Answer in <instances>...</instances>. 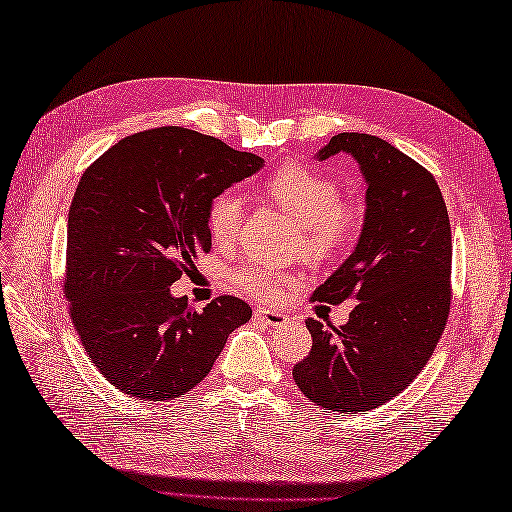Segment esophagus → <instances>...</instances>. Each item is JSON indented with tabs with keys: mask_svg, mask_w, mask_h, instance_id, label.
<instances>
[{
	"mask_svg": "<svg viewBox=\"0 0 512 512\" xmlns=\"http://www.w3.org/2000/svg\"><path fill=\"white\" fill-rule=\"evenodd\" d=\"M255 319L264 325H270V328H279V325H284L288 321V317L284 312H277V310H257L255 312Z\"/></svg>",
	"mask_w": 512,
	"mask_h": 512,
	"instance_id": "obj_1",
	"label": "esophagus"
}]
</instances>
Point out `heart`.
I'll list each match as a JSON object with an SVG mask.
<instances>
[{"label": "heart", "instance_id": "1", "mask_svg": "<svg viewBox=\"0 0 512 512\" xmlns=\"http://www.w3.org/2000/svg\"><path fill=\"white\" fill-rule=\"evenodd\" d=\"M264 191L281 211L301 226V246L308 257H323L339 248L352 235L358 211L352 202L341 200L339 184L308 165H286L264 184ZM242 200L231 191L217 193L206 211V226L217 246H228L242 222ZM288 275L262 266H248L237 273V284L248 295L270 299L279 286L290 284Z\"/></svg>", "mask_w": 512, "mask_h": 512}]
</instances>
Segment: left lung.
I'll use <instances>...</instances> for the list:
<instances>
[{
    "mask_svg": "<svg viewBox=\"0 0 512 512\" xmlns=\"http://www.w3.org/2000/svg\"><path fill=\"white\" fill-rule=\"evenodd\" d=\"M358 162L365 220L352 255L314 290V301L354 297L334 332L308 319L312 350L292 369L301 394L328 411H369L407 389L427 365L451 306V224L436 178L387 140L343 132L317 160Z\"/></svg>",
    "mask_w": 512,
    "mask_h": 512,
    "instance_id": "obj_1",
    "label": "left lung"
}]
</instances>
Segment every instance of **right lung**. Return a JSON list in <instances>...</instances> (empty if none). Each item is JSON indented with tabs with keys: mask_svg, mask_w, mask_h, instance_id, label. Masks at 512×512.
Segmentation results:
<instances>
[{
	"mask_svg": "<svg viewBox=\"0 0 512 512\" xmlns=\"http://www.w3.org/2000/svg\"><path fill=\"white\" fill-rule=\"evenodd\" d=\"M262 167L213 136L158 127L118 140L81 176L65 297L85 352L116 389L154 402L184 396L253 317L237 297L195 312L169 288L211 250V200Z\"/></svg>",
	"mask_w": 512,
	"mask_h": 512,
	"instance_id": "1",
	"label": "right lung"
}]
</instances>
